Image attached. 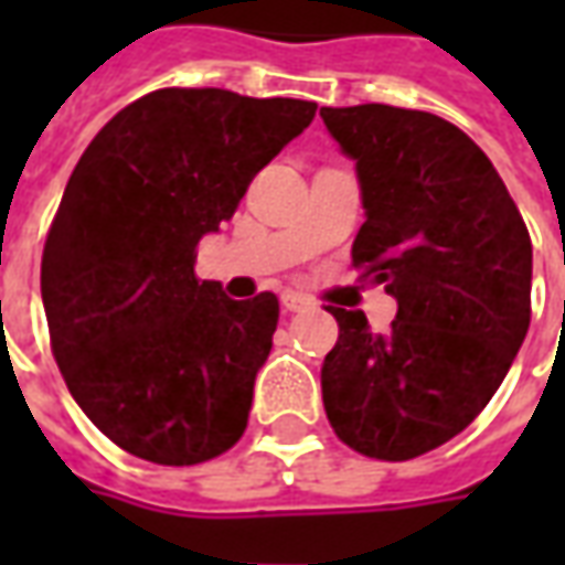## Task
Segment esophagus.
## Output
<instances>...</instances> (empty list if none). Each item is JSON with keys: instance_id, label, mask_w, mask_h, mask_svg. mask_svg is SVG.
<instances>
[{"instance_id": "34e87169", "label": "esophagus", "mask_w": 565, "mask_h": 565, "mask_svg": "<svg viewBox=\"0 0 565 565\" xmlns=\"http://www.w3.org/2000/svg\"><path fill=\"white\" fill-rule=\"evenodd\" d=\"M281 306H284V311H306V308H311V299H308L306 294L287 290V294L281 296Z\"/></svg>"}]
</instances>
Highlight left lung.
Listing matches in <instances>:
<instances>
[{"label": "left lung", "instance_id": "8db88e82", "mask_svg": "<svg viewBox=\"0 0 565 565\" xmlns=\"http://www.w3.org/2000/svg\"><path fill=\"white\" fill-rule=\"evenodd\" d=\"M320 117L366 209L354 266L399 306L387 332L330 308L323 408L348 448L412 460L462 433L509 375L530 330L533 245L493 162L445 117L379 103Z\"/></svg>", "mask_w": 565, "mask_h": 565}]
</instances>
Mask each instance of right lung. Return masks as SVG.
Masks as SVG:
<instances>
[{
    "label": "right lung",
    "instance_id": "add662e5",
    "mask_svg": "<svg viewBox=\"0 0 565 565\" xmlns=\"http://www.w3.org/2000/svg\"><path fill=\"white\" fill-rule=\"evenodd\" d=\"M306 99L166 87L81 153L42 254L56 366L81 412L132 457L193 466L242 438L278 299L199 281L196 245L315 120Z\"/></svg>",
    "mask_w": 565,
    "mask_h": 565
}]
</instances>
